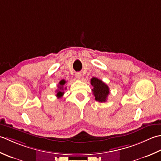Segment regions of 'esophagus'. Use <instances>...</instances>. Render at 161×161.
<instances>
[{
    "label": "esophagus",
    "mask_w": 161,
    "mask_h": 161,
    "mask_svg": "<svg viewBox=\"0 0 161 161\" xmlns=\"http://www.w3.org/2000/svg\"><path fill=\"white\" fill-rule=\"evenodd\" d=\"M76 78H77L78 80H80L81 78V74L80 73V72H77V73H76Z\"/></svg>",
    "instance_id": "1"
}]
</instances>
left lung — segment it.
Segmentation results:
<instances>
[{
	"instance_id": "1",
	"label": "left lung",
	"mask_w": 161,
	"mask_h": 161,
	"mask_svg": "<svg viewBox=\"0 0 161 161\" xmlns=\"http://www.w3.org/2000/svg\"><path fill=\"white\" fill-rule=\"evenodd\" d=\"M91 85H92V92L95 97V100L99 102H106L110 90L108 85L99 78L93 77L91 79Z\"/></svg>"
}]
</instances>
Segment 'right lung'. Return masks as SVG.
I'll use <instances>...</instances> for the list:
<instances>
[{
	"instance_id": "1",
	"label": "right lung",
	"mask_w": 161,
	"mask_h": 161,
	"mask_svg": "<svg viewBox=\"0 0 161 161\" xmlns=\"http://www.w3.org/2000/svg\"><path fill=\"white\" fill-rule=\"evenodd\" d=\"M66 83V81H65V80H61L60 81V83H59V84H58V89L56 90V92H57V94H56V96H57V97L58 98H60V97H62V96H63V94H64V92H63V90H64V87H63V86H64V85ZM65 90L67 89L66 87L64 88Z\"/></svg>"
}]
</instances>
